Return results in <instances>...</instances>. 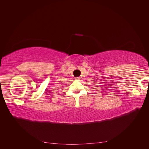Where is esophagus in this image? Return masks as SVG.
Segmentation results:
<instances>
[{
    "label": "esophagus",
    "mask_w": 149,
    "mask_h": 149,
    "mask_svg": "<svg viewBox=\"0 0 149 149\" xmlns=\"http://www.w3.org/2000/svg\"><path fill=\"white\" fill-rule=\"evenodd\" d=\"M75 79H79V78H76Z\"/></svg>",
    "instance_id": "34e87169"
}]
</instances>
